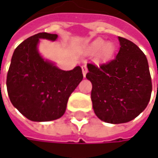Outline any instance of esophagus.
I'll use <instances>...</instances> for the list:
<instances>
[{"instance_id": "34e87169", "label": "esophagus", "mask_w": 158, "mask_h": 158, "mask_svg": "<svg viewBox=\"0 0 158 158\" xmlns=\"http://www.w3.org/2000/svg\"><path fill=\"white\" fill-rule=\"evenodd\" d=\"M82 75H83V77H85V76H86V74H87V72H88L87 67H86L85 65L82 66Z\"/></svg>"}]
</instances>
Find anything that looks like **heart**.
<instances>
[{"instance_id": "obj_1", "label": "heart", "mask_w": 158, "mask_h": 158, "mask_svg": "<svg viewBox=\"0 0 158 158\" xmlns=\"http://www.w3.org/2000/svg\"><path fill=\"white\" fill-rule=\"evenodd\" d=\"M100 50V56L104 59H108L112 57L114 53V46L111 42H107L105 44V41L101 39L94 40L89 46H88L87 50L90 52H96Z\"/></svg>"}]
</instances>
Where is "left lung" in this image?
Instances as JSON below:
<instances>
[{"mask_svg": "<svg viewBox=\"0 0 158 158\" xmlns=\"http://www.w3.org/2000/svg\"><path fill=\"white\" fill-rule=\"evenodd\" d=\"M119 51L106 64L87 65L97 117L111 124L131 121L149 104L152 83L148 60L132 41L118 37Z\"/></svg>", "mask_w": 158, "mask_h": 158, "instance_id": "1", "label": "left lung"}]
</instances>
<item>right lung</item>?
I'll use <instances>...</instances> for the list:
<instances>
[{
    "label": "right lung",
    "instance_id": "obj_1",
    "mask_svg": "<svg viewBox=\"0 0 158 158\" xmlns=\"http://www.w3.org/2000/svg\"><path fill=\"white\" fill-rule=\"evenodd\" d=\"M57 39V34H36L22 42L12 55L7 76L9 99L32 121H51L63 116L70 95L83 78L80 66L69 71L60 69L41 55L40 40Z\"/></svg>",
    "mask_w": 158,
    "mask_h": 158
}]
</instances>
